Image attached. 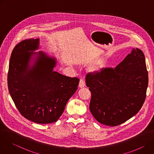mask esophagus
Returning <instances> with one entry per match:
<instances>
[{
  "mask_svg": "<svg viewBox=\"0 0 154 154\" xmlns=\"http://www.w3.org/2000/svg\"><path fill=\"white\" fill-rule=\"evenodd\" d=\"M85 86V81L83 79H80V82H79V88H83Z\"/></svg>",
  "mask_w": 154,
  "mask_h": 154,
  "instance_id": "1",
  "label": "esophagus"
}]
</instances>
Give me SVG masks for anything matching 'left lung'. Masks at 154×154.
I'll return each mask as SVG.
<instances>
[{
  "instance_id": "obj_1",
  "label": "left lung",
  "mask_w": 154,
  "mask_h": 154,
  "mask_svg": "<svg viewBox=\"0 0 154 154\" xmlns=\"http://www.w3.org/2000/svg\"><path fill=\"white\" fill-rule=\"evenodd\" d=\"M91 92L90 109L100 123L120 125L134 116L142 107L148 85L145 57L141 50H131L115 68L87 74Z\"/></svg>"
}]
</instances>
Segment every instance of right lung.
<instances>
[{"label":"right lung","mask_w":154,"mask_h":154,"mask_svg":"<svg viewBox=\"0 0 154 154\" xmlns=\"http://www.w3.org/2000/svg\"><path fill=\"white\" fill-rule=\"evenodd\" d=\"M39 38L21 41L13 50L8 86L16 108L37 124L56 122L77 90L79 79L54 71L57 60L43 51Z\"/></svg>","instance_id":"1"}]
</instances>
